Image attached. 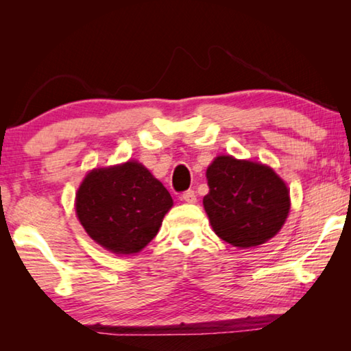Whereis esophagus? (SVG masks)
Returning <instances> with one entry per match:
<instances>
[{"mask_svg":"<svg viewBox=\"0 0 351 351\" xmlns=\"http://www.w3.org/2000/svg\"><path fill=\"white\" fill-rule=\"evenodd\" d=\"M181 201H184V203H189V204H193L195 201H197V195H195L193 190H187V192H184L181 195Z\"/></svg>","mask_w":351,"mask_h":351,"instance_id":"1","label":"esophagus"}]
</instances>
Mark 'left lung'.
Wrapping results in <instances>:
<instances>
[{
    "mask_svg": "<svg viewBox=\"0 0 351 351\" xmlns=\"http://www.w3.org/2000/svg\"><path fill=\"white\" fill-rule=\"evenodd\" d=\"M206 176V213L215 234L229 245L243 249L263 245L287 221L289 190L268 165L228 154L213 159Z\"/></svg>",
    "mask_w": 351,
    "mask_h": 351,
    "instance_id": "left-lung-1",
    "label": "left lung"
}]
</instances>
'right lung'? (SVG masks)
<instances>
[{
	"instance_id": "obj_1",
	"label": "right lung",
	"mask_w": 351,
	"mask_h": 351,
	"mask_svg": "<svg viewBox=\"0 0 351 351\" xmlns=\"http://www.w3.org/2000/svg\"><path fill=\"white\" fill-rule=\"evenodd\" d=\"M171 206L169 190L138 161L91 170L75 195L86 234L123 255L139 252L156 237Z\"/></svg>"
}]
</instances>
